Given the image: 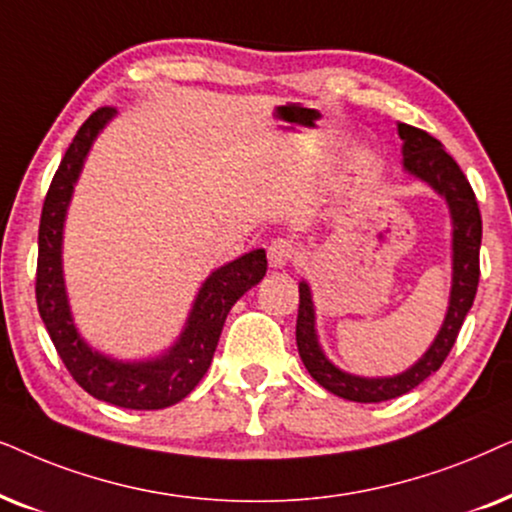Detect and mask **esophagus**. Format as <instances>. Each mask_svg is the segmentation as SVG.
Segmentation results:
<instances>
[{
	"label": "esophagus",
	"instance_id": "esophagus-1",
	"mask_svg": "<svg viewBox=\"0 0 512 512\" xmlns=\"http://www.w3.org/2000/svg\"><path fill=\"white\" fill-rule=\"evenodd\" d=\"M267 255H269V267L283 269V267H288L292 260H295L297 248H295V243L288 241V238H276V241H271Z\"/></svg>",
	"mask_w": 512,
	"mask_h": 512
}]
</instances>
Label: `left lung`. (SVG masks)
Instances as JSON below:
<instances>
[{"label": "left lung", "mask_w": 512, "mask_h": 512, "mask_svg": "<svg viewBox=\"0 0 512 512\" xmlns=\"http://www.w3.org/2000/svg\"><path fill=\"white\" fill-rule=\"evenodd\" d=\"M398 135L403 140L405 173L426 182L435 194L445 199L449 208V217H452V290H449L447 313L438 335L417 363L393 377H358V374L339 370L320 349L311 288L306 281L299 283V358L325 391L344 400H353V403H384V400L398 398L419 386L433 372H438L459 337L463 318L473 306L480 281L482 217L466 175L433 135L407 124H398Z\"/></svg>", "instance_id": "8db88e82"}]
</instances>
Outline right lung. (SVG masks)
<instances>
[{
  "mask_svg": "<svg viewBox=\"0 0 512 512\" xmlns=\"http://www.w3.org/2000/svg\"><path fill=\"white\" fill-rule=\"evenodd\" d=\"M114 117L117 109L112 107L93 112L74 135L53 175L39 222L37 306L58 356L86 393L126 410H163L187 398L208 372L231 306L267 274V252L262 248L250 250L215 269L199 288L180 337L161 356L119 360L95 351L79 335L67 299L63 229L86 156L102 128Z\"/></svg>",
  "mask_w": 512,
  "mask_h": 512,
  "instance_id": "right-lung-1",
  "label": "right lung"
}]
</instances>
